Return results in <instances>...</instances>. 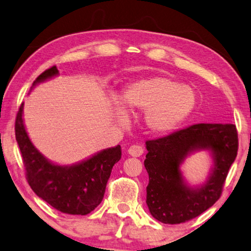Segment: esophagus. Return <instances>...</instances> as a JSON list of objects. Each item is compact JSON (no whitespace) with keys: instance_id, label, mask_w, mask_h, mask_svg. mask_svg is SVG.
Here are the masks:
<instances>
[{"instance_id":"34e87169","label":"esophagus","mask_w":251,"mask_h":251,"mask_svg":"<svg viewBox=\"0 0 251 251\" xmlns=\"http://www.w3.org/2000/svg\"><path fill=\"white\" fill-rule=\"evenodd\" d=\"M128 153L132 157H140L144 153V148L140 145H132L128 149Z\"/></svg>"}]
</instances>
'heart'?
Wrapping results in <instances>:
<instances>
[{
    "label": "heart",
    "mask_w": 251,
    "mask_h": 251,
    "mask_svg": "<svg viewBox=\"0 0 251 251\" xmlns=\"http://www.w3.org/2000/svg\"><path fill=\"white\" fill-rule=\"evenodd\" d=\"M122 105L130 113L145 112L146 126L153 133L175 129L194 109L196 95L193 88L164 76L139 79L126 88ZM114 115L121 126L129 123L125 110L117 105Z\"/></svg>",
    "instance_id": "b5f03b06"
}]
</instances>
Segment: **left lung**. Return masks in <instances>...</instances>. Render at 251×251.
I'll list each match as a JSON object with an SVG mask.
<instances>
[{
  "label": "left lung",
  "instance_id": "obj_1",
  "mask_svg": "<svg viewBox=\"0 0 251 251\" xmlns=\"http://www.w3.org/2000/svg\"><path fill=\"white\" fill-rule=\"evenodd\" d=\"M234 125L198 123L168 136L146 141L145 167L149 175L147 205L150 213L166 225H179L199 217L218 201L238 152ZM211 150L215 167L203 187L185 185L179 166L192 151Z\"/></svg>",
  "mask_w": 251,
  "mask_h": 251
}]
</instances>
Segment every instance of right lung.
Instances as JSON below:
<instances>
[{
  "label": "right lung",
  "instance_id": "obj_1",
  "mask_svg": "<svg viewBox=\"0 0 251 251\" xmlns=\"http://www.w3.org/2000/svg\"><path fill=\"white\" fill-rule=\"evenodd\" d=\"M58 75L52 66L37 77L32 86ZM23 103L15 118V139L20 148L26 180L32 191L59 212L86 215L102 202L106 183L115 163L121 159V147L109 148L73 166H58L34 148L22 119Z\"/></svg>",
  "mask_w": 251,
  "mask_h": 251
}]
</instances>
